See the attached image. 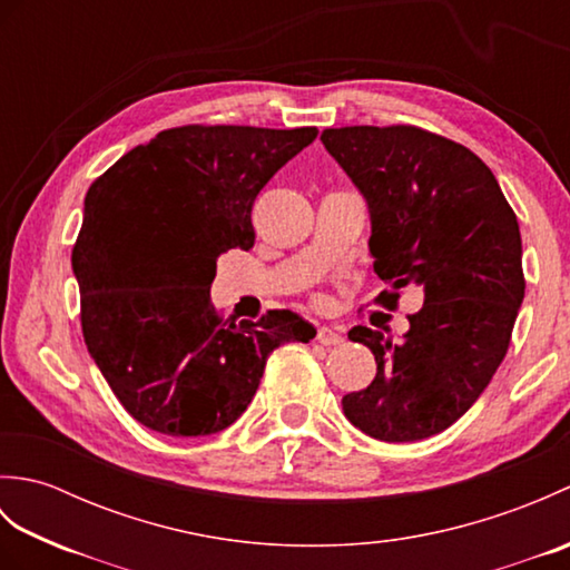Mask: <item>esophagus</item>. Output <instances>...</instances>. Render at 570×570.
I'll use <instances>...</instances> for the list:
<instances>
[{"instance_id": "obj_1", "label": "esophagus", "mask_w": 570, "mask_h": 570, "mask_svg": "<svg viewBox=\"0 0 570 570\" xmlns=\"http://www.w3.org/2000/svg\"><path fill=\"white\" fill-rule=\"evenodd\" d=\"M316 341L321 345H341L343 343V335L337 333L335 328H328V325H323V328H318V333H316Z\"/></svg>"}]
</instances>
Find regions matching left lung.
I'll list each match as a JSON object with an SVG mask.
<instances>
[{
	"label": "left lung",
	"mask_w": 570,
	"mask_h": 570,
	"mask_svg": "<svg viewBox=\"0 0 570 570\" xmlns=\"http://www.w3.org/2000/svg\"><path fill=\"white\" fill-rule=\"evenodd\" d=\"M321 141L367 203L374 274L392 286L382 304L409 284L423 294L402 341L365 325L347 333L377 374L343 411L377 441L429 439L478 402L510 347L524 301L517 215L475 154L431 131L341 127Z\"/></svg>",
	"instance_id": "obj_1"
}]
</instances>
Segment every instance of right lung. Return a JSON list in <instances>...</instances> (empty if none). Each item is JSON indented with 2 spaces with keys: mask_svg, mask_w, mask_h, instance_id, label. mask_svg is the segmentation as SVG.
Here are the masks:
<instances>
[{
  "mask_svg": "<svg viewBox=\"0 0 570 570\" xmlns=\"http://www.w3.org/2000/svg\"><path fill=\"white\" fill-rule=\"evenodd\" d=\"M316 127H178L95 180L72 247L88 353L141 426L210 435L252 402L266 357L308 343L292 311L225 323L210 304L223 252L254 245L252 205Z\"/></svg>",
  "mask_w": 570,
  "mask_h": 570,
  "instance_id": "1",
  "label": "right lung"
}]
</instances>
